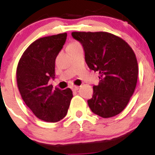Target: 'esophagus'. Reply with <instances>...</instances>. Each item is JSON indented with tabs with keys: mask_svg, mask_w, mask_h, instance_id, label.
<instances>
[{
	"mask_svg": "<svg viewBox=\"0 0 155 155\" xmlns=\"http://www.w3.org/2000/svg\"><path fill=\"white\" fill-rule=\"evenodd\" d=\"M72 89H73V90L76 91L79 89V86H72Z\"/></svg>",
	"mask_w": 155,
	"mask_h": 155,
	"instance_id": "34e87169",
	"label": "esophagus"
}]
</instances>
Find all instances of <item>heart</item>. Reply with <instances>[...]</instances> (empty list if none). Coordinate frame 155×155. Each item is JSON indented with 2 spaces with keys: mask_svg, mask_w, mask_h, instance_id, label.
<instances>
[{
  "mask_svg": "<svg viewBox=\"0 0 155 155\" xmlns=\"http://www.w3.org/2000/svg\"><path fill=\"white\" fill-rule=\"evenodd\" d=\"M77 44H79L78 42H73V43H69V44L68 45V47H71V46H75V45H77Z\"/></svg>",
  "mask_w": 155,
  "mask_h": 155,
  "instance_id": "b5f03b06",
  "label": "heart"
}]
</instances>
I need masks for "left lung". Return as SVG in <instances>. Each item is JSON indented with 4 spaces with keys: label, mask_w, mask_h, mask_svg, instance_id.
Wrapping results in <instances>:
<instances>
[{
    "label": "left lung",
    "mask_w": 155,
    "mask_h": 155,
    "mask_svg": "<svg viewBox=\"0 0 155 155\" xmlns=\"http://www.w3.org/2000/svg\"><path fill=\"white\" fill-rule=\"evenodd\" d=\"M80 42L89 69L100 76L88 105L93 113L111 118L125 109L138 80L136 56L124 40L107 32H73Z\"/></svg>",
    "instance_id": "obj_1"
}]
</instances>
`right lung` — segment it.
I'll list each match as a JSON object with an SVG mask.
<instances>
[{
    "instance_id": "right-lung-1",
    "label": "right lung",
    "mask_w": 155,
    "mask_h": 155,
    "mask_svg": "<svg viewBox=\"0 0 155 155\" xmlns=\"http://www.w3.org/2000/svg\"><path fill=\"white\" fill-rule=\"evenodd\" d=\"M67 34L42 37L27 47L19 60L17 82L26 105L38 118L48 122L63 119L68 112L73 92L49 84L55 78V60Z\"/></svg>"
}]
</instances>
